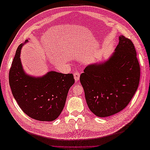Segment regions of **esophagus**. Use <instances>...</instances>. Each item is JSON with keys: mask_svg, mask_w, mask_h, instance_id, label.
Masks as SVG:
<instances>
[{"mask_svg": "<svg viewBox=\"0 0 150 150\" xmlns=\"http://www.w3.org/2000/svg\"><path fill=\"white\" fill-rule=\"evenodd\" d=\"M74 79L75 81H78L79 80V79H80V73L79 72H75L74 73Z\"/></svg>", "mask_w": 150, "mask_h": 150, "instance_id": "34e87169", "label": "esophagus"}]
</instances>
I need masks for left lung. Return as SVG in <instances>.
<instances>
[{
    "mask_svg": "<svg viewBox=\"0 0 150 150\" xmlns=\"http://www.w3.org/2000/svg\"><path fill=\"white\" fill-rule=\"evenodd\" d=\"M140 75L134 44L121 35L109 60L88 66L81 75L86 100L91 112L106 117L124 109L137 90Z\"/></svg>",
    "mask_w": 150,
    "mask_h": 150,
    "instance_id": "8db88e82",
    "label": "left lung"
}]
</instances>
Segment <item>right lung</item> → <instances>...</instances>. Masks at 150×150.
Returning <instances> with one entry per match:
<instances>
[{
  "instance_id": "obj_1",
  "label": "right lung",
  "mask_w": 150,
  "mask_h": 150,
  "mask_svg": "<svg viewBox=\"0 0 150 150\" xmlns=\"http://www.w3.org/2000/svg\"><path fill=\"white\" fill-rule=\"evenodd\" d=\"M22 45L18 46L9 69V82L13 95L28 116L38 120L53 121L64 107L74 77L72 73L56 71L38 78L26 75L20 59Z\"/></svg>"
}]
</instances>
